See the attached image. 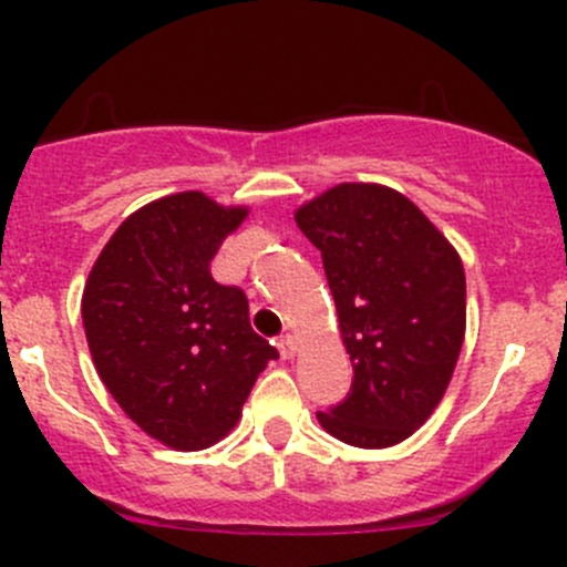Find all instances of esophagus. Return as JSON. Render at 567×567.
<instances>
[{
  "label": "esophagus",
  "instance_id": "34e87169",
  "mask_svg": "<svg viewBox=\"0 0 567 567\" xmlns=\"http://www.w3.org/2000/svg\"><path fill=\"white\" fill-rule=\"evenodd\" d=\"M277 348H279V353H282V359H290L296 353V340L290 334H282L277 340Z\"/></svg>",
  "mask_w": 567,
  "mask_h": 567
}]
</instances>
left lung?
<instances>
[{
    "mask_svg": "<svg viewBox=\"0 0 567 567\" xmlns=\"http://www.w3.org/2000/svg\"><path fill=\"white\" fill-rule=\"evenodd\" d=\"M323 271L351 353V392L318 420L364 450L392 447L431 416L453 379L466 329L458 251L411 199L340 183L296 214Z\"/></svg>",
    "mask_w": 567,
    "mask_h": 567,
    "instance_id": "8db88e82",
    "label": "left lung"
}]
</instances>
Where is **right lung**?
I'll use <instances>...</instances> for the list:
<instances>
[{"mask_svg": "<svg viewBox=\"0 0 567 567\" xmlns=\"http://www.w3.org/2000/svg\"><path fill=\"white\" fill-rule=\"evenodd\" d=\"M199 192L156 199L117 227L84 285L95 370L120 409L175 450H205L238 422L277 348L249 326L247 293L210 277L244 221Z\"/></svg>", "mask_w": 567, "mask_h": 567, "instance_id": "add662e5", "label": "right lung"}]
</instances>
